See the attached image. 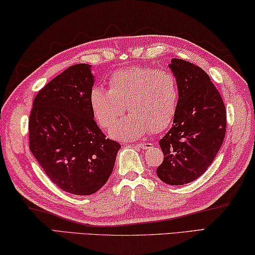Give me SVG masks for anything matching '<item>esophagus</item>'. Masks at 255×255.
Listing matches in <instances>:
<instances>
[{
    "label": "esophagus",
    "instance_id": "1",
    "mask_svg": "<svg viewBox=\"0 0 255 255\" xmlns=\"http://www.w3.org/2000/svg\"><path fill=\"white\" fill-rule=\"evenodd\" d=\"M136 146H139L140 149H149L152 146V144L151 143H139V144H136Z\"/></svg>",
    "mask_w": 255,
    "mask_h": 255
}]
</instances>
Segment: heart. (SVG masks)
<instances>
[{
  "label": "heart",
  "mask_w": 255,
  "mask_h": 255,
  "mask_svg": "<svg viewBox=\"0 0 255 255\" xmlns=\"http://www.w3.org/2000/svg\"><path fill=\"white\" fill-rule=\"evenodd\" d=\"M110 89L94 87L89 95L92 112L103 128H111L124 114L130 115L111 131L118 140H134L146 132H161L172 123L180 89L171 71L131 67L111 75Z\"/></svg>",
  "instance_id": "obj_1"
}]
</instances>
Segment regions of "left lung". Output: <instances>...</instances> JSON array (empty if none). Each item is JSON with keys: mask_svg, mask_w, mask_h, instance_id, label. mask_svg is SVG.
Here are the masks:
<instances>
[{"mask_svg": "<svg viewBox=\"0 0 255 255\" xmlns=\"http://www.w3.org/2000/svg\"><path fill=\"white\" fill-rule=\"evenodd\" d=\"M180 89L170 130L159 144L163 161L157 175L168 185H185L199 178L221 149L226 131V110L209 76L191 62L169 65Z\"/></svg>", "mask_w": 255, "mask_h": 255, "instance_id": "left-lung-1", "label": "left lung"}]
</instances>
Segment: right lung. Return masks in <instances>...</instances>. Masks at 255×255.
<instances>
[{
    "label": "right lung",
    "instance_id": "1",
    "mask_svg": "<svg viewBox=\"0 0 255 255\" xmlns=\"http://www.w3.org/2000/svg\"><path fill=\"white\" fill-rule=\"evenodd\" d=\"M91 65L70 66L34 97L29 146L53 184L67 193H96L113 171L119 142L107 139L94 120Z\"/></svg>",
    "mask_w": 255,
    "mask_h": 255
}]
</instances>
